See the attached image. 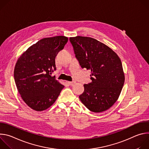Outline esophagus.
Returning <instances> with one entry per match:
<instances>
[{
	"label": "esophagus",
	"mask_w": 149,
	"mask_h": 149,
	"mask_svg": "<svg viewBox=\"0 0 149 149\" xmlns=\"http://www.w3.org/2000/svg\"><path fill=\"white\" fill-rule=\"evenodd\" d=\"M75 81H71V82H68V83H69V84L70 85V86H73L74 84H75Z\"/></svg>",
	"instance_id": "obj_1"
}]
</instances>
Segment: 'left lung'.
Wrapping results in <instances>:
<instances>
[{
  "mask_svg": "<svg viewBox=\"0 0 149 149\" xmlns=\"http://www.w3.org/2000/svg\"><path fill=\"white\" fill-rule=\"evenodd\" d=\"M75 56L82 68L91 70L92 82L84 84L79 96L91 111L107 110L118 100L125 76L121 59L108 46L95 39L77 36L71 37Z\"/></svg>",
  "mask_w": 149,
  "mask_h": 149,
  "instance_id": "1",
  "label": "left lung"
}]
</instances>
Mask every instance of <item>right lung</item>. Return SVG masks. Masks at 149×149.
Masks as SVG:
<instances>
[{"label": "right lung", "instance_id": "obj_1", "mask_svg": "<svg viewBox=\"0 0 149 149\" xmlns=\"http://www.w3.org/2000/svg\"><path fill=\"white\" fill-rule=\"evenodd\" d=\"M68 38L56 36L43 38L18 58L14 69L17 90L30 108L37 111L50 107L64 88L51 74L56 70L55 57Z\"/></svg>", "mask_w": 149, "mask_h": 149}]
</instances>
